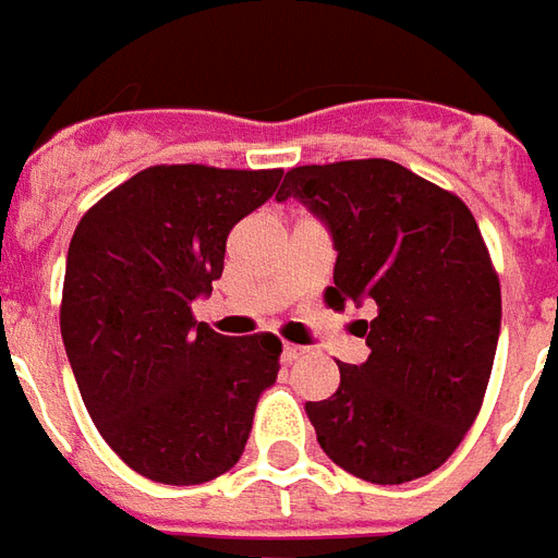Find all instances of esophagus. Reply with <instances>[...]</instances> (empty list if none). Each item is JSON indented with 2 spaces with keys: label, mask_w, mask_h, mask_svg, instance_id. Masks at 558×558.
<instances>
[{
  "label": "esophagus",
  "mask_w": 558,
  "mask_h": 558,
  "mask_svg": "<svg viewBox=\"0 0 558 558\" xmlns=\"http://www.w3.org/2000/svg\"><path fill=\"white\" fill-rule=\"evenodd\" d=\"M303 354H306V349H300V345H291V342H286V349H282V361L294 363V361H300Z\"/></svg>",
  "instance_id": "esophagus-1"
}]
</instances>
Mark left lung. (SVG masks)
Listing matches in <instances>:
<instances>
[{
  "mask_svg": "<svg viewBox=\"0 0 558 558\" xmlns=\"http://www.w3.org/2000/svg\"><path fill=\"white\" fill-rule=\"evenodd\" d=\"M322 216L336 246L330 310L373 306L369 357L306 402L324 453L369 484L436 472L484 405L501 324L499 272L460 197L387 159L291 168L276 192Z\"/></svg>",
  "mask_w": 558,
  "mask_h": 558,
  "instance_id": "1",
  "label": "left lung"
}]
</instances>
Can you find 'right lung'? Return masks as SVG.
Masks as SVG:
<instances>
[{
    "mask_svg": "<svg viewBox=\"0 0 558 558\" xmlns=\"http://www.w3.org/2000/svg\"><path fill=\"white\" fill-rule=\"evenodd\" d=\"M279 180V168L153 165L74 228L59 306L65 354L101 438L156 484L225 475L279 375V336L234 339L192 315L222 276L231 228Z\"/></svg>",
    "mask_w": 558,
    "mask_h": 558,
    "instance_id": "obj_1",
    "label": "right lung"
}]
</instances>
